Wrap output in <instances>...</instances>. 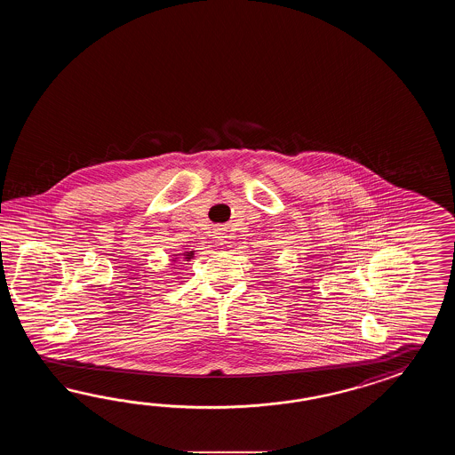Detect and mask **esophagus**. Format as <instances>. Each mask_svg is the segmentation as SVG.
<instances>
[{
	"label": "esophagus",
	"instance_id": "1",
	"mask_svg": "<svg viewBox=\"0 0 455 455\" xmlns=\"http://www.w3.org/2000/svg\"><path fill=\"white\" fill-rule=\"evenodd\" d=\"M221 231V229H220ZM224 239H226V235H224V232H218V241L224 242Z\"/></svg>",
	"mask_w": 455,
	"mask_h": 455
}]
</instances>
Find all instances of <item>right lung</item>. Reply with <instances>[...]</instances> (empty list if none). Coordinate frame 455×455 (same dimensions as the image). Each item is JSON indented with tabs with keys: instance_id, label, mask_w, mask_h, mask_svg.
<instances>
[{
	"instance_id": "add662e5",
	"label": "right lung",
	"mask_w": 455,
	"mask_h": 455,
	"mask_svg": "<svg viewBox=\"0 0 455 455\" xmlns=\"http://www.w3.org/2000/svg\"><path fill=\"white\" fill-rule=\"evenodd\" d=\"M182 255H184V260L190 261L194 259V251H184Z\"/></svg>"
}]
</instances>
